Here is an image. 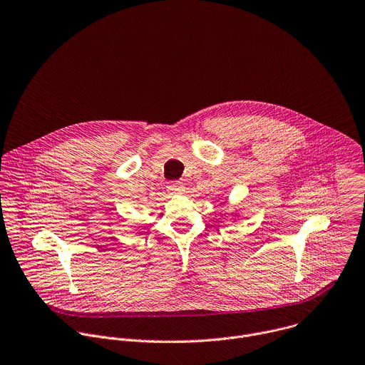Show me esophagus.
<instances>
[{
  "mask_svg": "<svg viewBox=\"0 0 365 365\" xmlns=\"http://www.w3.org/2000/svg\"><path fill=\"white\" fill-rule=\"evenodd\" d=\"M168 190L172 193V195H176V193H182L183 192V183L176 180V182H170L168 185Z\"/></svg>",
  "mask_w": 365,
  "mask_h": 365,
  "instance_id": "esophagus-1",
  "label": "esophagus"
}]
</instances>
